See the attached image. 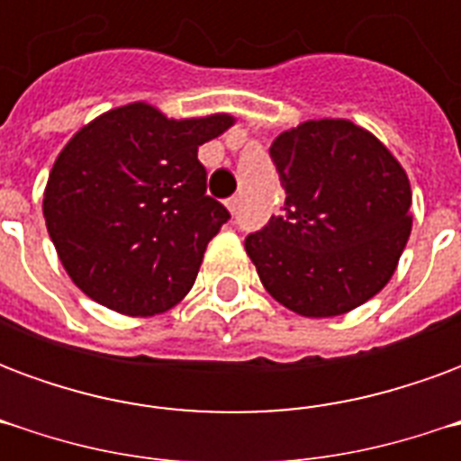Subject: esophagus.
<instances>
[{"instance_id": "obj_1", "label": "esophagus", "mask_w": 461, "mask_h": 461, "mask_svg": "<svg viewBox=\"0 0 461 461\" xmlns=\"http://www.w3.org/2000/svg\"><path fill=\"white\" fill-rule=\"evenodd\" d=\"M227 210H230L231 214L240 210V194H234V197H230V200H227Z\"/></svg>"}]
</instances>
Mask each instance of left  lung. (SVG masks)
Masks as SVG:
<instances>
[{"mask_svg":"<svg viewBox=\"0 0 461 461\" xmlns=\"http://www.w3.org/2000/svg\"><path fill=\"white\" fill-rule=\"evenodd\" d=\"M284 212L244 240L264 289L299 316L330 319L373 299L412 230L402 165L340 118L301 122L271 142Z\"/></svg>","mask_w":461,"mask_h":461,"instance_id":"8db88e82","label":"left lung"}]
</instances>
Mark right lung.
<instances>
[{"label":"right lung","mask_w":461,"mask_h":461,"mask_svg":"<svg viewBox=\"0 0 461 461\" xmlns=\"http://www.w3.org/2000/svg\"><path fill=\"white\" fill-rule=\"evenodd\" d=\"M227 113L172 121L148 104L108 111L56 158L44 220L86 296L128 316L172 309L192 289L210 240L230 220L207 194L202 142Z\"/></svg>","instance_id":"add662e5"}]
</instances>
